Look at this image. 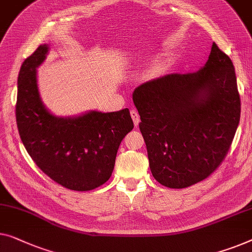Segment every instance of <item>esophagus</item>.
I'll return each mask as SVG.
<instances>
[{"mask_svg":"<svg viewBox=\"0 0 252 252\" xmlns=\"http://www.w3.org/2000/svg\"><path fill=\"white\" fill-rule=\"evenodd\" d=\"M130 116H132V119H133V122H134V125L135 126H137L138 124H140V116H138V114H137V111L136 110H130Z\"/></svg>","mask_w":252,"mask_h":252,"instance_id":"1","label":"esophagus"}]
</instances>
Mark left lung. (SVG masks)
<instances>
[{"label":"left lung","mask_w":252,"mask_h":252,"mask_svg":"<svg viewBox=\"0 0 252 252\" xmlns=\"http://www.w3.org/2000/svg\"><path fill=\"white\" fill-rule=\"evenodd\" d=\"M133 102L152 176L170 189L191 187L220 165L241 112L234 65L215 43L198 71L142 84Z\"/></svg>","instance_id":"left-lung-1"}]
</instances>
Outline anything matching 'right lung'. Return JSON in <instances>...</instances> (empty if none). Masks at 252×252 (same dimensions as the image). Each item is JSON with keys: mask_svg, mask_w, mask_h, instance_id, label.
Instances as JSON below:
<instances>
[{"mask_svg": "<svg viewBox=\"0 0 252 252\" xmlns=\"http://www.w3.org/2000/svg\"><path fill=\"white\" fill-rule=\"evenodd\" d=\"M39 45L21 64L18 76L17 126L29 156L43 173L74 191H90L110 178L123 138L134 124L127 108L115 112L89 110L56 116L39 94L37 68L49 54Z\"/></svg>", "mask_w": 252, "mask_h": 252, "instance_id": "add662e5", "label": "right lung"}]
</instances>
